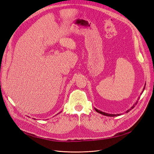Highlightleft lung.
<instances>
[{"label":"left lung","instance_id":"left-lung-1","mask_svg":"<svg viewBox=\"0 0 154 154\" xmlns=\"http://www.w3.org/2000/svg\"><path fill=\"white\" fill-rule=\"evenodd\" d=\"M145 87H144V88H143V91H144V89H145ZM137 102L136 103V104H137ZM135 104L133 106H132L131 107V109H128V111H126L125 113H128L129 111H130V110H131V109H132V108H134V106H135ZM95 109V110L97 111V112H98V113H100V114H102V115H105V116H117V115H121V114H116V115H115V114H109V113H104V112H103V111H99V110H98L97 109H96V108H94Z\"/></svg>","mask_w":154,"mask_h":154}]
</instances>
